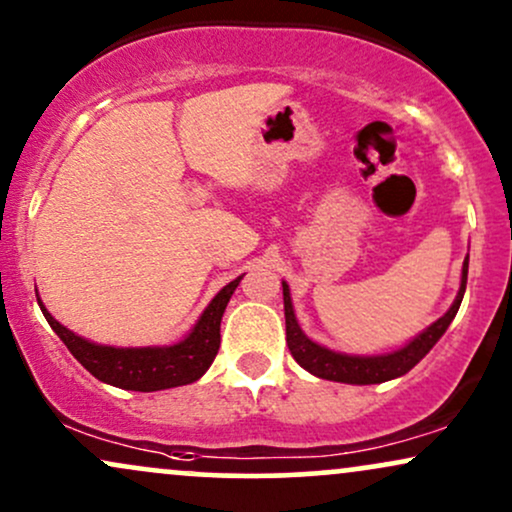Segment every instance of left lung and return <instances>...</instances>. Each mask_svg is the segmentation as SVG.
Instances as JSON below:
<instances>
[{"mask_svg": "<svg viewBox=\"0 0 512 512\" xmlns=\"http://www.w3.org/2000/svg\"><path fill=\"white\" fill-rule=\"evenodd\" d=\"M467 266H470V258H465V266H462V285L458 297H455L453 306L448 309V314H443L436 323H431L422 335H417L410 345H405L398 352L390 354H378V357H350V354H340L326 347L311 342L299 328L297 318H294L292 299H290V287L287 282H282V299H285V326H287V347H290L292 357L297 359L299 366H304L306 371L318 378H326V381H338V383H357V386H369V383H383L390 378H398L412 369L414 364H419L429 354L431 347L436 345L438 338L446 333L450 321L458 314L462 304V294L467 287Z\"/></svg>", "mask_w": 512, "mask_h": 512, "instance_id": "8db88e82", "label": "left lung"}]
</instances>
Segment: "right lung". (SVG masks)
<instances>
[{
	"mask_svg": "<svg viewBox=\"0 0 512 512\" xmlns=\"http://www.w3.org/2000/svg\"><path fill=\"white\" fill-rule=\"evenodd\" d=\"M239 280H232L215 294L213 302L203 311L198 323L182 342L172 347H105L78 338L62 323L54 321L50 311L40 302L42 314L54 333L62 338L69 352L93 374L98 381L124 390L153 393V390L177 388L194 383L208 371L215 354L220 350V321L225 306L237 290Z\"/></svg>",
	"mask_w": 512,
	"mask_h": 512,
	"instance_id": "right-lung-1",
	"label": "right lung"
}]
</instances>
